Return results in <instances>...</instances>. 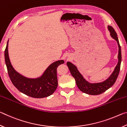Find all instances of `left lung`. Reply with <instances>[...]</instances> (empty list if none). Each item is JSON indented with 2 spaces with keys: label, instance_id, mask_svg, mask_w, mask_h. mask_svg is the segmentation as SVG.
Returning a JSON list of instances; mask_svg holds the SVG:
<instances>
[{
  "label": "left lung",
  "instance_id": "1",
  "mask_svg": "<svg viewBox=\"0 0 127 127\" xmlns=\"http://www.w3.org/2000/svg\"><path fill=\"white\" fill-rule=\"evenodd\" d=\"M108 30L110 32V35L114 39L117 41L118 47H119V53H118V63L117 66L115 68V69L111 74V76L107 78L106 80L102 82L97 83H90L89 82L86 81L81 74L79 72L76 66L73 65L70 62H67V65L69 69L70 73L72 76L74 77L76 81V85L78 89L82 92L85 94L91 95H97L103 93L106 91L107 89L110 88L114 84L116 80L118 78V75L119 73L120 64L122 61V54H121V48H120L119 40L117 37V34L113 28L109 26Z\"/></svg>",
  "mask_w": 127,
  "mask_h": 127
}]
</instances>
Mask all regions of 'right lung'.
Wrapping results in <instances>:
<instances>
[{
  "label": "right lung",
  "instance_id": "1",
  "mask_svg": "<svg viewBox=\"0 0 127 127\" xmlns=\"http://www.w3.org/2000/svg\"><path fill=\"white\" fill-rule=\"evenodd\" d=\"M8 41L4 51V57L8 73L13 85L19 91L33 98L46 97L52 95L58 87L57 69L63 60L54 62L46 69L41 77L28 78L17 72L13 68L8 55Z\"/></svg>",
  "mask_w": 127,
  "mask_h": 127
}]
</instances>
